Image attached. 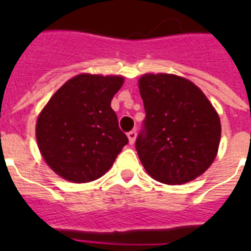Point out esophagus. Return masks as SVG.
<instances>
[{"label": "esophagus", "mask_w": 251, "mask_h": 251, "mask_svg": "<svg viewBox=\"0 0 251 251\" xmlns=\"http://www.w3.org/2000/svg\"><path fill=\"white\" fill-rule=\"evenodd\" d=\"M127 136H128V141H129V145H134V142H136V138H137L136 130H130Z\"/></svg>", "instance_id": "1"}]
</instances>
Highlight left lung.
<instances>
[{"label":"left lung","instance_id":"left-lung-1","mask_svg":"<svg viewBox=\"0 0 251 251\" xmlns=\"http://www.w3.org/2000/svg\"><path fill=\"white\" fill-rule=\"evenodd\" d=\"M146 110L136 150L158 182L182 185L207 171L217 156L220 117L202 90L175 74H143L138 80Z\"/></svg>","mask_w":251,"mask_h":251}]
</instances>
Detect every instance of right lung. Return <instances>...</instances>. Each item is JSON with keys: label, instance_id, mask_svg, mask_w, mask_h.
<instances>
[{"label": "right lung", "instance_id": "add662e5", "mask_svg": "<svg viewBox=\"0 0 251 251\" xmlns=\"http://www.w3.org/2000/svg\"><path fill=\"white\" fill-rule=\"evenodd\" d=\"M123 83L122 75H75L40 112L37 146L61 178L74 183L98 179L128 143L110 106Z\"/></svg>", "mask_w": 251, "mask_h": 251}]
</instances>
